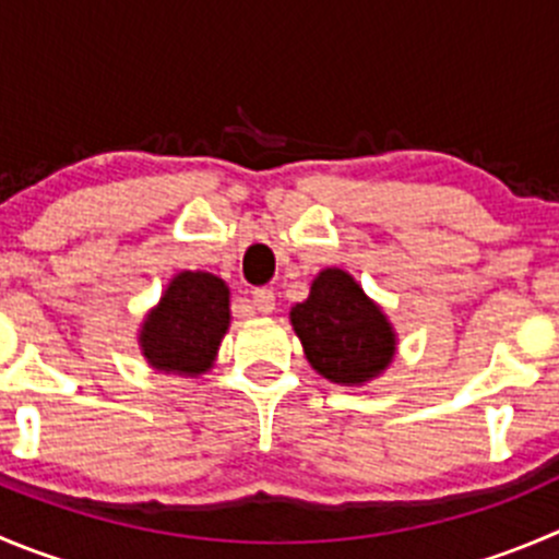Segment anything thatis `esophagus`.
<instances>
[{"mask_svg":"<svg viewBox=\"0 0 559 559\" xmlns=\"http://www.w3.org/2000/svg\"><path fill=\"white\" fill-rule=\"evenodd\" d=\"M252 307L258 312H263V316H269V312H274L276 307V299H274V290L271 288H258L252 290Z\"/></svg>","mask_w":559,"mask_h":559,"instance_id":"esophagus-1","label":"esophagus"}]
</instances>
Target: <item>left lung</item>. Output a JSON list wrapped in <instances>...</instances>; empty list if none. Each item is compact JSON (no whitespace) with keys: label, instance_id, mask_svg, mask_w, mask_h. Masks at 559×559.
Returning <instances> with one entry per match:
<instances>
[{"label":"left lung","instance_id":"1","mask_svg":"<svg viewBox=\"0 0 559 559\" xmlns=\"http://www.w3.org/2000/svg\"><path fill=\"white\" fill-rule=\"evenodd\" d=\"M290 326L310 368L340 386L370 384L397 354V332L386 312L337 265L318 271L310 296L290 307Z\"/></svg>","mask_w":559,"mask_h":559}]
</instances>
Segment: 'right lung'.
<instances>
[{"label": "right lung", "instance_id": "obj_1", "mask_svg": "<svg viewBox=\"0 0 559 559\" xmlns=\"http://www.w3.org/2000/svg\"><path fill=\"white\" fill-rule=\"evenodd\" d=\"M230 329V288L209 271H180L140 326V350L158 373L197 379L216 362Z\"/></svg>", "mask_w": 559, "mask_h": 559}]
</instances>
